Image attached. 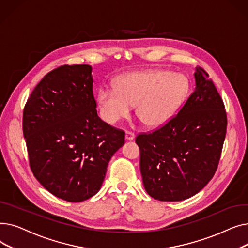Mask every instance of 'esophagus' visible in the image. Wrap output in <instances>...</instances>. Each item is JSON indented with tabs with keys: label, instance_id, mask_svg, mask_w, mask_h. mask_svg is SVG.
<instances>
[{
	"label": "esophagus",
	"instance_id": "esophagus-1",
	"mask_svg": "<svg viewBox=\"0 0 248 248\" xmlns=\"http://www.w3.org/2000/svg\"><path fill=\"white\" fill-rule=\"evenodd\" d=\"M125 139H126L127 140H134V139H135V134H134L133 132H131V131H126V132H125Z\"/></svg>",
	"mask_w": 248,
	"mask_h": 248
}]
</instances>
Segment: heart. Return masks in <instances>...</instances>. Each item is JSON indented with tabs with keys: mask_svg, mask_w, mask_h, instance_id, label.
I'll return each instance as SVG.
<instances>
[{
	"mask_svg": "<svg viewBox=\"0 0 248 248\" xmlns=\"http://www.w3.org/2000/svg\"><path fill=\"white\" fill-rule=\"evenodd\" d=\"M189 89L186 76L166 70H146L121 76L113 86H103L97 94L102 117L114 124L129 114L137 103V114L149 126L170 121L183 103Z\"/></svg>",
	"mask_w": 248,
	"mask_h": 248,
	"instance_id": "b5f03b06",
	"label": "heart"
}]
</instances>
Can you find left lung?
<instances>
[{"mask_svg":"<svg viewBox=\"0 0 248 248\" xmlns=\"http://www.w3.org/2000/svg\"><path fill=\"white\" fill-rule=\"evenodd\" d=\"M196 88L178 114L152 133L136 138L142 183L151 197L182 201L201 191L216 170L226 136L222 98L202 67Z\"/></svg>","mask_w":248,"mask_h":248,"instance_id":"8db88e82","label":"left lung"}]
</instances>
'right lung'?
I'll return each instance as SVG.
<instances>
[{"label": "right lung", "instance_id": "obj_1", "mask_svg": "<svg viewBox=\"0 0 248 248\" xmlns=\"http://www.w3.org/2000/svg\"><path fill=\"white\" fill-rule=\"evenodd\" d=\"M90 65H62L39 82L23 111L35 178L54 196L81 202L95 195L124 131L101 121Z\"/></svg>", "mask_w": 248, "mask_h": 248}]
</instances>
